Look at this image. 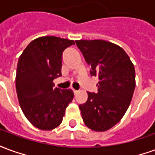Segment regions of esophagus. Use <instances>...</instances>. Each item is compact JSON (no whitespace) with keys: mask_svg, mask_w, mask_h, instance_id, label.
Wrapping results in <instances>:
<instances>
[{"mask_svg":"<svg viewBox=\"0 0 155 155\" xmlns=\"http://www.w3.org/2000/svg\"><path fill=\"white\" fill-rule=\"evenodd\" d=\"M73 91H74V94H77L79 93V91H76V90H74V89H73Z\"/></svg>","mask_w":155,"mask_h":155,"instance_id":"1","label":"esophagus"}]
</instances>
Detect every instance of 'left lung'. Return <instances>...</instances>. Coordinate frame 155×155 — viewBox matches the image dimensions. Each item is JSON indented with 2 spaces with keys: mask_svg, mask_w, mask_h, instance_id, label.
<instances>
[{
  "mask_svg": "<svg viewBox=\"0 0 155 155\" xmlns=\"http://www.w3.org/2000/svg\"><path fill=\"white\" fill-rule=\"evenodd\" d=\"M91 74L99 77L97 93L88 92V100L79 105L85 125L94 131L114 126L130 106L135 88V71L122 48L101 40L75 41Z\"/></svg>",
  "mask_w": 155,
  "mask_h": 155,
  "instance_id": "obj_1",
  "label": "left lung"
}]
</instances>
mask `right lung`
<instances>
[{"label": "right lung", "mask_w": 155, "mask_h": 155, "mask_svg": "<svg viewBox=\"0 0 155 155\" xmlns=\"http://www.w3.org/2000/svg\"><path fill=\"white\" fill-rule=\"evenodd\" d=\"M74 41L43 36L26 46L17 63L15 87L20 106L26 119L42 130H51L62 122L74 93L54 88L61 76L62 53Z\"/></svg>", "instance_id": "right-lung-1"}]
</instances>
